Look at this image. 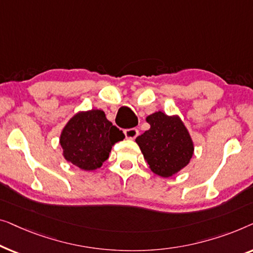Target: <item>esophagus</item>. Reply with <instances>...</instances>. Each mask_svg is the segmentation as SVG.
I'll list each match as a JSON object with an SVG mask.
<instances>
[{
    "mask_svg": "<svg viewBox=\"0 0 253 253\" xmlns=\"http://www.w3.org/2000/svg\"><path fill=\"white\" fill-rule=\"evenodd\" d=\"M124 133H125V136L128 140H134V138L138 135V130L136 128H129V129L124 130Z\"/></svg>",
    "mask_w": 253,
    "mask_h": 253,
    "instance_id": "esophagus-1",
    "label": "esophagus"
}]
</instances>
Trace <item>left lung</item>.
<instances>
[{
    "mask_svg": "<svg viewBox=\"0 0 253 253\" xmlns=\"http://www.w3.org/2000/svg\"><path fill=\"white\" fill-rule=\"evenodd\" d=\"M145 120L150 128L135 142L152 172L162 177L173 176L193 157L195 148L189 130L177 115L157 111Z\"/></svg>",
    "mask_w": 253,
    "mask_h": 253,
    "instance_id": "obj_1",
    "label": "left lung"
}]
</instances>
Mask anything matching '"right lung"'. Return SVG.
Wrapping results in <instances>:
<instances>
[{
    "label": "right lung",
    "instance_id": "add662e5",
    "mask_svg": "<svg viewBox=\"0 0 253 253\" xmlns=\"http://www.w3.org/2000/svg\"><path fill=\"white\" fill-rule=\"evenodd\" d=\"M125 138L106 119L102 110L79 111L71 117L59 136L63 157L84 170L99 169L109 158L112 145Z\"/></svg>",
    "mask_w": 253,
    "mask_h": 253
}]
</instances>
